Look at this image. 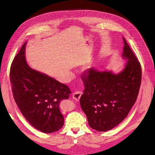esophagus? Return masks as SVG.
<instances>
[{
    "label": "esophagus",
    "mask_w": 155,
    "mask_h": 155,
    "mask_svg": "<svg viewBox=\"0 0 155 155\" xmlns=\"http://www.w3.org/2000/svg\"><path fill=\"white\" fill-rule=\"evenodd\" d=\"M81 94H82V93H81V91H76V92H75V93L73 94L72 96H73V98H74L75 101H78L80 100V97H81Z\"/></svg>",
    "instance_id": "34e87169"
}]
</instances>
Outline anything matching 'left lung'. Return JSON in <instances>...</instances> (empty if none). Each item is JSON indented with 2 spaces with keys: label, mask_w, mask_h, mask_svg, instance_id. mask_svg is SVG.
<instances>
[{
  "label": "left lung",
  "mask_w": 155,
  "mask_h": 155,
  "mask_svg": "<svg viewBox=\"0 0 155 155\" xmlns=\"http://www.w3.org/2000/svg\"><path fill=\"white\" fill-rule=\"evenodd\" d=\"M123 40V57L127 61L121 72L90 68L81 75L85 87L80 105L90 126L98 131H107L122 122L139 94L141 65L124 37Z\"/></svg>",
  "instance_id": "left-lung-1"
}]
</instances>
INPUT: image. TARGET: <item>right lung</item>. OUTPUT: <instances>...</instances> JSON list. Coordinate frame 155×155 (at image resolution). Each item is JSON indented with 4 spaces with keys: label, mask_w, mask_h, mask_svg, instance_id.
Here are the masks:
<instances>
[{
    "label": "right lung",
    "mask_w": 155,
    "mask_h": 155,
    "mask_svg": "<svg viewBox=\"0 0 155 155\" xmlns=\"http://www.w3.org/2000/svg\"><path fill=\"white\" fill-rule=\"evenodd\" d=\"M26 43L11 65L13 96L21 112L33 127L52 133L64 125L59 104L69 99L71 92L67 85L29 67L25 56Z\"/></svg>",
    "instance_id": "right-lung-1"
}]
</instances>
